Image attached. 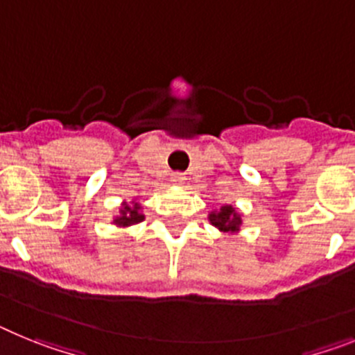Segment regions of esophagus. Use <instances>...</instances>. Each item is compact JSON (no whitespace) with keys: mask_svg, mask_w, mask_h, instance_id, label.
Here are the masks:
<instances>
[{"mask_svg":"<svg viewBox=\"0 0 355 355\" xmlns=\"http://www.w3.org/2000/svg\"><path fill=\"white\" fill-rule=\"evenodd\" d=\"M184 182H186V175H182V173L171 175V184H175V186H182Z\"/></svg>","mask_w":355,"mask_h":355,"instance_id":"obj_1","label":"esophagus"}]
</instances>
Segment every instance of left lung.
I'll use <instances>...</instances> for the list:
<instances>
[{
  "label": "left lung",
  "mask_w": 355,
  "mask_h": 355,
  "mask_svg": "<svg viewBox=\"0 0 355 355\" xmlns=\"http://www.w3.org/2000/svg\"><path fill=\"white\" fill-rule=\"evenodd\" d=\"M209 223L212 227L220 230V232L229 234V236H234V234H239L243 225V216L241 212L237 211L236 207H232L230 203H225L220 209H214V211L209 212Z\"/></svg>",
  "instance_id": "obj_1"
}]
</instances>
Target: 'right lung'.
Masks as SVG:
<instances>
[{
    "label": "right lung",
    "instance_id": "1",
    "mask_svg": "<svg viewBox=\"0 0 355 355\" xmlns=\"http://www.w3.org/2000/svg\"><path fill=\"white\" fill-rule=\"evenodd\" d=\"M144 220L143 205L137 200H130V202H121V209L119 214L112 218V225L119 227V229H128L132 225H137Z\"/></svg>",
    "mask_w": 355,
    "mask_h": 355
}]
</instances>
